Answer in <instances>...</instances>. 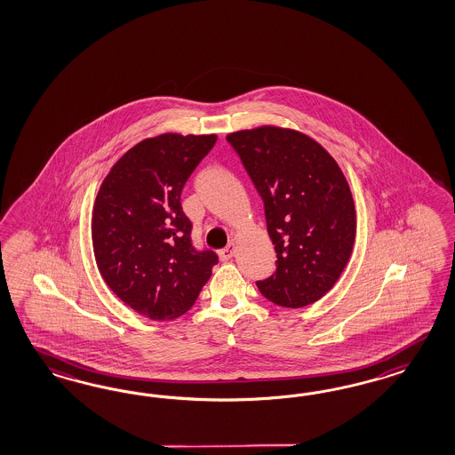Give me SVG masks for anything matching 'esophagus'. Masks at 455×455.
Masks as SVG:
<instances>
[{"label": "esophagus", "mask_w": 455, "mask_h": 455, "mask_svg": "<svg viewBox=\"0 0 455 455\" xmlns=\"http://www.w3.org/2000/svg\"><path fill=\"white\" fill-rule=\"evenodd\" d=\"M235 253V245L234 243H230L228 247L223 248L219 251V257H220L221 262H228L232 257H234Z\"/></svg>", "instance_id": "1"}]
</instances>
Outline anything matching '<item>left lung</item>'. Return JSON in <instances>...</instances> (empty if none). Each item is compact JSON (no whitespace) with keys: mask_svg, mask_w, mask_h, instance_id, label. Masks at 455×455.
Returning <instances> with one entry per match:
<instances>
[{"mask_svg":"<svg viewBox=\"0 0 455 455\" xmlns=\"http://www.w3.org/2000/svg\"><path fill=\"white\" fill-rule=\"evenodd\" d=\"M265 207L275 274L257 282L265 299L302 308L342 275L357 232L355 205L340 166L314 138L263 124L227 135Z\"/></svg>","mask_w":455,"mask_h":455,"instance_id":"8db88e82","label":"left lung"}]
</instances>
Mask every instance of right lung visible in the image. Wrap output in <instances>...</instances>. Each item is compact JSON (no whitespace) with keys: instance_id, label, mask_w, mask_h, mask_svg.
<instances>
[{"instance_id":"1","label":"right lung","mask_w":455,"mask_h":455,"mask_svg":"<svg viewBox=\"0 0 455 455\" xmlns=\"http://www.w3.org/2000/svg\"><path fill=\"white\" fill-rule=\"evenodd\" d=\"M217 135L147 138L111 166L98 190L92 242L111 291L140 315L172 320L190 310L219 257L192 245L180 195Z\"/></svg>"}]
</instances>
